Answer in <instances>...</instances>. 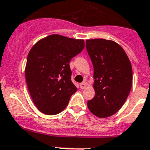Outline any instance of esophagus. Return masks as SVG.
<instances>
[{
  "mask_svg": "<svg viewBox=\"0 0 150 150\" xmlns=\"http://www.w3.org/2000/svg\"><path fill=\"white\" fill-rule=\"evenodd\" d=\"M80 89H85L86 87V83H80Z\"/></svg>",
  "mask_w": 150,
  "mask_h": 150,
  "instance_id": "34e87169",
  "label": "esophagus"
}]
</instances>
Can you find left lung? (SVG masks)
<instances>
[{"label": "left lung", "mask_w": 150, "mask_h": 150, "mask_svg": "<svg viewBox=\"0 0 150 150\" xmlns=\"http://www.w3.org/2000/svg\"><path fill=\"white\" fill-rule=\"evenodd\" d=\"M86 50L94 69L95 97L89 110L96 117L113 115L125 104L132 87L131 64L121 45L103 38L86 40Z\"/></svg>", "instance_id": "1"}]
</instances>
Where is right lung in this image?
<instances>
[{
  "label": "right lung",
  "instance_id": "add662e5",
  "mask_svg": "<svg viewBox=\"0 0 150 150\" xmlns=\"http://www.w3.org/2000/svg\"><path fill=\"white\" fill-rule=\"evenodd\" d=\"M83 39L53 34L37 42L27 57L25 76L29 94L38 111L59 114L77 89L71 81L70 61L83 50Z\"/></svg>",
  "mask_w": 150,
  "mask_h": 150
}]
</instances>
